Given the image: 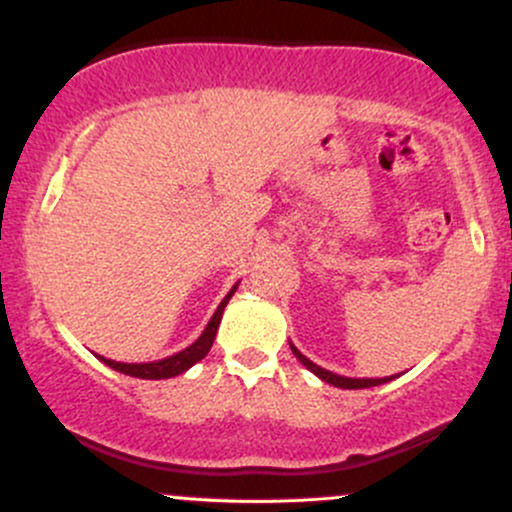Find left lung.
I'll use <instances>...</instances> for the list:
<instances>
[{
    "label": "left lung",
    "instance_id": "8db88e82",
    "mask_svg": "<svg viewBox=\"0 0 512 512\" xmlns=\"http://www.w3.org/2000/svg\"><path fill=\"white\" fill-rule=\"evenodd\" d=\"M291 351H293V356H296L298 361H301L303 366L310 370V373H315L317 378L325 380V383H330L334 387H344V390H363V387H375V385H383V383H390V380H395V375H390V378H344V375L330 373V370L320 368L317 363L310 361V358H305L293 344H291Z\"/></svg>",
    "mask_w": 512,
    "mask_h": 512
}]
</instances>
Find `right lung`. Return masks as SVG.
Returning <instances> with one entry per match:
<instances>
[{"mask_svg": "<svg viewBox=\"0 0 512 512\" xmlns=\"http://www.w3.org/2000/svg\"><path fill=\"white\" fill-rule=\"evenodd\" d=\"M236 289H238V284L226 293V298H223V301L219 303L216 313L211 315L209 325L204 327L202 334H199L197 342H192L190 346H187V349L178 351V354L166 356V358H158V361H149V363H120V361H110V358H105V356H98V358H101L105 366H110L113 370H117V373L132 375V378H142V380L175 378V375H180V373H185V370H190L197 361H202V358L209 354L211 344H214L216 330H219V325H221L223 308H226L228 301H231V296H233V293H236Z\"/></svg>", "mask_w": 512, "mask_h": 512, "instance_id": "right-lung-1", "label": "right lung"}]
</instances>
